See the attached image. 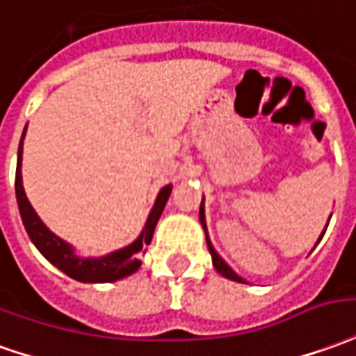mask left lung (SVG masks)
I'll return each instance as SVG.
<instances>
[{
    "instance_id": "1",
    "label": "left lung",
    "mask_w": 356,
    "mask_h": 356,
    "mask_svg": "<svg viewBox=\"0 0 356 356\" xmlns=\"http://www.w3.org/2000/svg\"><path fill=\"white\" fill-rule=\"evenodd\" d=\"M200 223H202L204 231H206V220H204V204H200ZM327 227V225H325ZM320 241V238H318ZM206 243H208V250H210V254H212V262H213V268L218 270V272L223 275V277H227V280H233V282H238V283H245L243 277H238L237 273L231 270L229 266L225 264L223 260H221V256L213 250L212 243H210V238H208V231H206Z\"/></svg>"
}]
</instances>
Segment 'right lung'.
Here are the masks:
<instances>
[{
    "instance_id": "right-lung-1",
    "label": "right lung",
    "mask_w": 356,
    "mask_h": 356,
    "mask_svg": "<svg viewBox=\"0 0 356 356\" xmlns=\"http://www.w3.org/2000/svg\"><path fill=\"white\" fill-rule=\"evenodd\" d=\"M26 131V129H24ZM24 138V133H22ZM22 138L19 144V158H17V173H15V193H17V204H19V212H21L24 229L29 233L31 241L36 245L42 254L48 258L51 264L59 268L61 272L67 273L69 277H73L76 282L83 283H108L123 280L127 275L135 273L140 268V252L152 241L156 223L160 220L161 212L165 208V202L171 195L173 186L168 185L160 191V195L156 198L152 212L148 216V221L144 225L140 237L136 238L133 245L115 250L108 256L102 258H79L73 254V248L67 245L65 241L56 237L51 231L40 221V218L34 212V208L29 202V198L24 195L21 177V160H22Z\"/></svg>"
}]
</instances>
